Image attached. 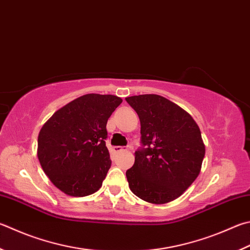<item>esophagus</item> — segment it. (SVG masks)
Wrapping results in <instances>:
<instances>
[{"label":"esophagus","mask_w":250,"mask_h":250,"mask_svg":"<svg viewBox=\"0 0 250 250\" xmlns=\"http://www.w3.org/2000/svg\"><path fill=\"white\" fill-rule=\"evenodd\" d=\"M112 151L115 152V153H120V152L126 151V148H125L124 146H113L112 147Z\"/></svg>","instance_id":"obj_1"}]
</instances>
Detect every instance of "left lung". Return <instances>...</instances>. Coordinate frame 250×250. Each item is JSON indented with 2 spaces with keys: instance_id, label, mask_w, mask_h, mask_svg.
Returning <instances> with one entry per match:
<instances>
[{
  "instance_id": "obj_1",
  "label": "left lung",
  "mask_w": 250,
  "mask_h": 250,
  "mask_svg": "<svg viewBox=\"0 0 250 250\" xmlns=\"http://www.w3.org/2000/svg\"><path fill=\"white\" fill-rule=\"evenodd\" d=\"M141 122L129 187L142 200L164 204L180 197L200 174L206 146L197 122L183 108L155 94L125 98Z\"/></svg>"
}]
</instances>
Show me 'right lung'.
<instances>
[{"label": "right lung", "instance_id": "obj_1", "mask_svg": "<svg viewBox=\"0 0 250 250\" xmlns=\"http://www.w3.org/2000/svg\"><path fill=\"white\" fill-rule=\"evenodd\" d=\"M122 103L113 95L86 94L57 110L38 135L37 155L44 174L71 197L96 192L111 166L107 121Z\"/></svg>", "mask_w": 250, "mask_h": 250}]
</instances>
